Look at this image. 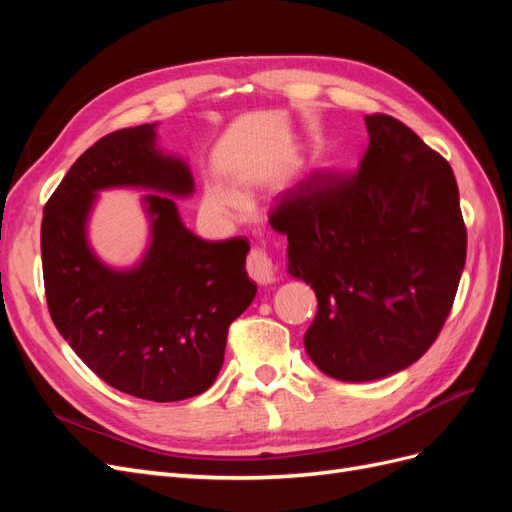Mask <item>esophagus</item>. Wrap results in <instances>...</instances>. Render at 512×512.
<instances>
[{"label": "esophagus", "mask_w": 512, "mask_h": 512, "mask_svg": "<svg viewBox=\"0 0 512 512\" xmlns=\"http://www.w3.org/2000/svg\"><path fill=\"white\" fill-rule=\"evenodd\" d=\"M247 273L260 286H267L275 280L273 262L262 250H252L250 256H247Z\"/></svg>", "instance_id": "obj_1"}]
</instances>
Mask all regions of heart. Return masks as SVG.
Wrapping results in <instances>:
<instances>
[{
  "instance_id": "b5f03b06",
  "label": "heart",
  "mask_w": 512,
  "mask_h": 512,
  "mask_svg": "<svg viewBox=\"0 0 512 512\" xmlns=\"http://www.w3.org/2000/svg\"><path fill=\"white\" fill-rule=\"evenodd\" d=\"M205 205L211 213H218V215H230L232 211L239 209V198L224 190V188H218V185H213V188L207 190L205 194Z\"/></svg>"
}]
</instances>
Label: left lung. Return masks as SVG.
<instances>
[{"label": "left lung", "mask_w": 512, "mask_h": 512, "mask_svg": "<svg viewBox=\"0 0 512 512\" xmlns=\"http://www.w3.org/2000/svg\"><path fill=\"white\" fill-rule=\"evenodd\" d=\"M365 126L354 175L316 170L269 218L288 237V273L318 299L309 359L344 382L421 359L451 314L468 247L451 164L391 115Z\"/></svg>", "instance_id": "left-lung-1"}]
</instances>
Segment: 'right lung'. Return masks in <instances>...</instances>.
<instances>
[{
  "mask_svg": "<svg viewBox=\"0 0 512 512\" xmlns=\"http://www.w3.org/2000/svg\"><path fill=\"white\" fill-rule=\"evenodd\" d=\"M143 187L190 196L188 164L156 149V123L106 134L72 164L44 205L42 273L57 331L113 389L149 401L205 393L218 378L230 322L256 297L245 239L205 241L183 226L173 198L148 195L152 241L132 270L90 252L95 194Z\"/></svg>",
  "mask_w": 512,
  "mask_h": 512,
  "instance_id": "add662e5",
  "label": "right lung"
}]
</instances>
